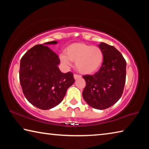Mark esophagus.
<instances>
[{
  "mask_svg": "<svg viewBox=\"0 0 149 149\" xmlns=\"http://www.w3.org/2000/svg\"><path fill=\"white\" fill-rule=\"evenodd\" d=\"M81 75H77V74H74V79H79V78H81Z\"/></svg>",
  "mask_w": 149,
  "mask_h": 149,
  "instance_id": "1",
  "label": "esophagus"
}]
</instances>
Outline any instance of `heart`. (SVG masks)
Masks as SVG:
<instances>
[{"label": "heart", "instance_id": "heart-1", "mask_svg": "<svg viewBox=\"0 0 149 149\" xmlns=\"http://www.w3.org/2000/svg\"><path fill=\"white\" fill-rule=\"evenodd\" d=\"M60 61L66 66L75 62L77 71L82 74H91L97 71L103 61V53L98 47L75 42L65 49V53L59 55Z\"/></svg>", "mask_w": 149, "mask_h": 149}]
</instances>
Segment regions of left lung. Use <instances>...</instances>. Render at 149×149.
Instances as JSON below:
<instances>
[{"mask_svg":"<svg viewBox=\"0 0 149 149\" xmlns=\"http://www.w3.org/2000/svg\"><path fill=\"white\" fill-rule=\"evenodd\" d=\"M99 47L103 53L102 66L93 75L83 76L86 81L83 97L90 107L104 110L114 105L122 95L126 62L114 47L101 42Z\"/></svg>","mask_w":149,"mask_h":149,"instance_id":"1","label":"left lung"}]
</instances>
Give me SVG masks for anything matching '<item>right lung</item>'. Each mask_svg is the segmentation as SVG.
I'll return each mask as SVG.
<instances>
[{
	"instance_id": "right-lung-1",
	"label": "right lung",
	"mask_w": 149,
	"mask_h": 149,
	"mask_svg": "<svg viewBox=\"0 0 149 149\" xmlns=\"http://www.w3.org/2000/svg\"><path fill=\"white\" fill-rule=\"evenodd\" d=\"M57 43L53 41L35 45L20 60L19 81L24 94L41 110L58 105L75 82L72 73L61 72L58 56L47 47Z\"/></svg>"
}]
</instances>
